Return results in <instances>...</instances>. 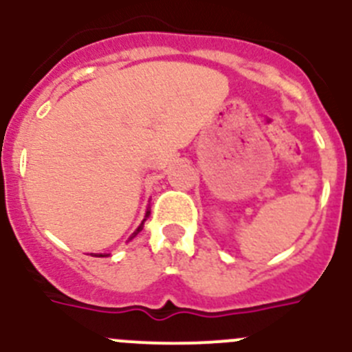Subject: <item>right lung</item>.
Masks as SVG:
<instances>
[{"mask_svg": "<svg viewBox=\"0 0 352 352\" xmlns=\"http://www.w3.org/2000/svg\"><path fill=\"white\" fill-rule=\"evenodd\" d=\"M146 217H149V212H147V213H146ZM144 221H146V219H144ZM144 221H142V224H140V226H139V228H137V231H135V232H133V234H131V236H130V239H131V238H135V236H137V234H139V232H140V231H142V228H144ZM95 257H106V255H95Z\"/></svg>", "mask_w": 352, "mask_h": 352, "instance_id": "1", "label": "right lung"}]
</instances>
